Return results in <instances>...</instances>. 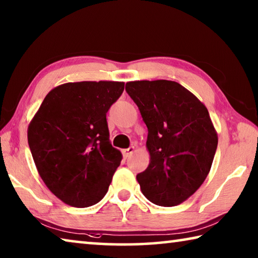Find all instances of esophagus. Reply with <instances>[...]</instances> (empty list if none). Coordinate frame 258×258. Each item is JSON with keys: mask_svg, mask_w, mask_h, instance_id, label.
Listing matches in <instances>:
<instances>
[{"mask_svg": "<svg viewBox=\"0 0 258 258\" xmlns=\"http://www.w3.org/2000/svg\"><path fill=\"white\" fill-rule=\"evenodd\" d=\"M133 151H134V147H130V148H127V149H124L121 152H123V156L125 157V158H127V157H130L133 154Z\"/></svg>", "mask_w": 258, "mask_h": 258, "instance_id": "esophagus-1", "label": "esophagus"}]
</instances>
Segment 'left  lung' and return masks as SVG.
I'll list each match as a JSON object with an SVG mask.
<instances>
[{
  "label": "left lung",
  "instance_id": "8db88e82",
  "mask_svg": "<svg viewBox=\"0 0 258 258\" xmlns=\"http://www.w3.org/2000/svg\"><path fill=\"white\" fill-rule=\"evenodd\" d=\"M125 90L148 127L150 163L137 175L142 194L158 206H176L211 171L217 133L207 108L173 81H135Z\"/></svg>",
  "mask_w": 258,
  "mask_h": 258
}]
</instances>
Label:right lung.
<instances>
[{"mask_svg":"<svg viewBox=\"0 0 258 258\" xmlns=\"http://www.w3.org/2000/svg\"><path fill=\"white\" fill-rule=\"evenodd\" d=\"M121 82L66 83L50 91L28 126V145L42 180L73 207L106 196L121 154L109 141L107 112Z\"/></svg>","mask_w":258,"mask_h":258,"instance_id":"obj_1","label":"right lung"}]
</instances>
